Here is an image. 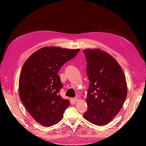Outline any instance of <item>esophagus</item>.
<instances>
[{
  "label": "esophagus",
  "instance_id": "obj_1",
  "mask_svg": "<svg viewBox=\"0 0 146 146\" xmlns=\"http://www.w3.org/2000/svg\"><path fill=\"white\" fill-rule=\"evenodd\" d=\"M72 100H73V101L74 102H78V99L77 98H74Z\"/></svg>",
  "mask_w": 146,
  "mask_h": 146
}]
</instances>
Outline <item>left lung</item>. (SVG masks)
Returning a JSON list of instances; mask_svg holds the SVG:
<instances>
[{"label":"left lung","instance_id":"left-lung-1","mask_svg":"<svg viewBox=\"0 0 146 146\" xmlns=\"http://www.w3.org/2000/svg\"><path fill=\"white\" fill-rule=\"evenodd\" d=\"M90 82L83 117L96 125L107 124L120 111L127 94L124 73L117 61L100 48L83 50Z\"/></svg>","mask_w":146,"mask_h":146}]
</instances>
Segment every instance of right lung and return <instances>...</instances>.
<instances>
[{
    "label": "right lung",
    "mask_w": 146,
    "mask_h": 146,
    "mask_svg": "<svg viewBox=\"0 0 146 146\" xmlns=\"http://www.w3.org/2000/svg\"><path fill=\"white\" fill-rule=\"evenodd\" d=\"M79 51V48L44 47L33 53L23 66L19 82V98L31 116L43 126L58 123L70 105V101L59 94L62 84L58 72Z\"/></svg>",
    "instance_id": "add662e5"
}]
</instances>
